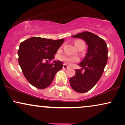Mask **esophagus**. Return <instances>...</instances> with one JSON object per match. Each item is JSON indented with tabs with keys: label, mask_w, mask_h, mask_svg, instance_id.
<instances>
[{
	"label": "esophagus",
	"mask_w": 125,
	"mask_h": 125,
	"mask_svg": "<svg viewBox=\"0 0 125 125\" xmlns=\"http://www.w3.org/2000/svg\"><path fill=\"white\" fill-rule=\"evenodd\" d=\"M63 68L64 69H66L68 68V66H67L66 64H64L63 65Z\"/></svg>",
	"instance_id": "esophagus-1"
}]
</instances>
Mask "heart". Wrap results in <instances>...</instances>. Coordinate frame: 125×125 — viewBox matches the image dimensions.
I'll use <instances>...</instances> for the list:
<instances>
[{"label":"heart","mask_w":125,"mask_h":125,"mask_svg":"<svg viewBox=\"0 0 125 125\" xmlns=\"http://www.w3.org/2000/svg\"><path fill=\"white\" fill-rule=\"evenodd\" d=\"M81 44H84V43L83 41H77L75 42V46L77 48ZM59 59L62 61L64 62L67 64H71L72 63L76 62L79 61V59L76 58V57H69L67 56L66 55L60 56Z\"/></svg>","instance_id":"b5f03b06"}]
</instances>
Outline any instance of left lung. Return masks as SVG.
<instances>
[{
  "mask_svg": "<svg viewBox=\"0 0 125 125\" xmlns=\"http://www.w3.org/2000/svg\"><path fill=\"white\" fill-rule=\"evenodd\" d=\"M72 38L84 40L88 46L84 59L79 64L81 70L76 69V74L69 79L72 88L78 93L88 92L97 83L107 62V48L105 41L89 31L72 36Z\"/></svg>",
  "mask_w": 125,
  "mask_h": 125,
  "instance_id": "left-lung-1",
  "label": "left lung"
}]
</instances>
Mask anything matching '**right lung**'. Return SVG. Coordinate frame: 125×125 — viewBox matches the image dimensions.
<instances>
[{"label":"right lung","mask_w":125,"mask_h":125,"mask_svg":"<svg viewBox=\"0 0 125 125\" xmlns=\"http://www.w3.org/2000/svg\"><path fill=\"white\" fill-rule=\"evenodd\" d=\"M64 42V39L53 41L33 37L22 42L18 50V62L21 71L29 82L36 88L43 89L52 82L57 72L62 69L61 61L49 62Z\"/></svg>","instance_id":"obj_1"}]
</instances>
